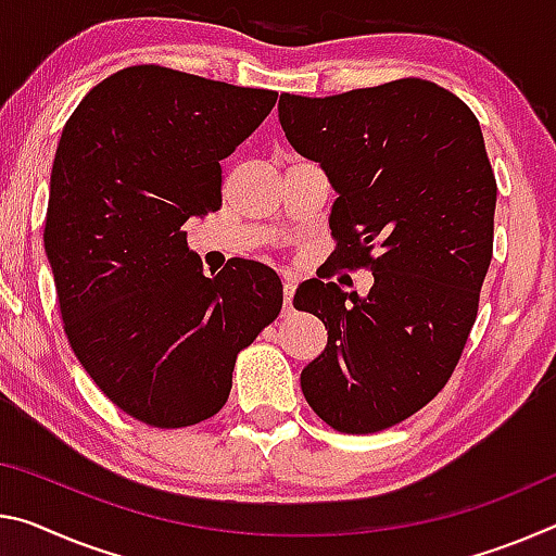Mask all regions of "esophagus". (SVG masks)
<instances>
[{"label":"esophagus","instance_id":"esophagus-1","mask_svg":"<svg viewBox=\"0 0 556 556\" xmlns=\"http://www.w3.org/2000/svg\"><path fill=\"white\" fill-rule=\"evenodd\" d=\"M281 281H285V309H289V306H292L296 279L292 275H285V277H281Z\"/></svg>","mask_w":556,"mask_h":556}]
</instances>
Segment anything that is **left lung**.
<instances>
[{"label": "left lung", "instance_id": "obj_1", "mask_svg": "<svg viewBox=\"0 0 556 556\" xmlns=\"http://www.w3.org/2000/svg\"><path fill=\"white\" fill-rule=\"evenodd\" d=\"M279 123L339 195L337 260L374 275L364 296L321 279L296 289L294 306L329 333L302 371L304 399L341 433H378L435 399L478 316L497 202L480 123L422 78L281 93Z\"/></svg>", "mask_w": 556, "mask_h": 556}]
</instances>
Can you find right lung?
I'll return each instance as SVG.
<instances>
[{
	"label": "right lung",
	"instance_id": "1",
	"mask_svg": "<svg viewBox=\"0 0 556 556\" xmlns=\"http://www.w3.org/2000/svg\"><path fill=\"white\" fill-rule=\"evenodd\" d=\"M277 91L130 66L84 96L61 130L43 250L68 343L128 416L195 426L223 408L235 358L281 309L275 269L202 275L182 225L223 205L219 161Z\"/></svg>",
	"mask_w": 556,
	"mask_h": 556
}]
</instances>
